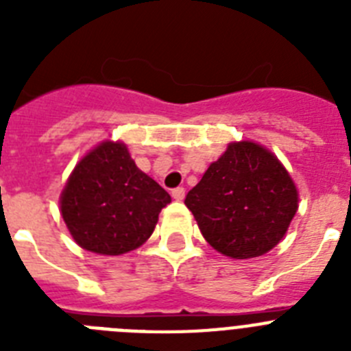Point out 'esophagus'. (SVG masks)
I'll use <instances>...</instances> for the list:
<instances>
[{
	"label": "esophagus",
	"mask_w": 351,
	"mask_h": 351,
	"mask_svg": "<svg viewBox=\"0 0 351 351\" xmlns=\"http://www.w3.org/2000/svg\"><path fill=\"white\" fill-rule=\"evenodd\" d=\"M172 198L173 200H178V202H181L182 198H184V188H181V186H179V188H173Z\"/></svg>",
	"instance_id": "obj_1"
}]
</instances>
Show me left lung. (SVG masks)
Returning <instances> with one entry per match:
<instances>
[{
	"label": "left lung",
	"mask_w": 351,
	"mask_h": 351,
	"mask_svg": "<svg viewBox=\"0 0 351 351\" xmlns=\"http://www.w3.org/2000/svg\"><path fill=\"white\" fill-rule=\"evenodd\" d=\"M207 243L235 260L267 253L287 234L299 193L281 161L255 142H232L188 191Z\"/></svg>",
	"instance_id": "1"
}]
</instances>
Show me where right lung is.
I'll use <instances>...</instances> for the list:
<instances>
[{
	"instance_id": "1",
	"label": "right lung",
	"mask_w": 351,
	"mask_h": 351,
	"mask_svg": "<svg viewBox=\"0 0 351 351\" xmlns=\"http://www.w3.org/2000/svg\"><path fill=\"white\" fill-rule=\"evenodd\" d=\"M167 204L170 195L135 165L128 147L110 141L77 163L61 193L71 237L98 255H123L142 246Z\"/></svg>"
}]
</instances>
